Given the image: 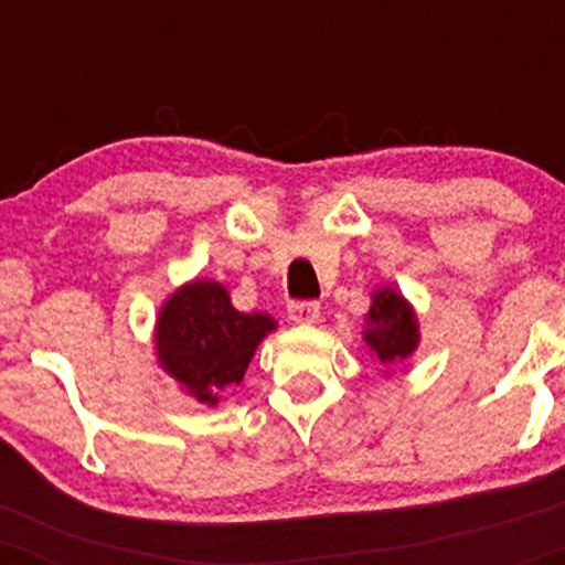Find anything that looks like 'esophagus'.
<instances>
[{
	"instance_id": "esophagus-1",
	"label": "esophagus",
	"mask_w": 565,
	"mask_h": 565,
	"mask_svg": "<svg viewBox=\"0 0 565 565\" xmlns=\"http://www.w3.org/2000/svg\"><path fill=\"white\" fill-rule=\"evenodd\" d=\"M289 319L295 323H316L321 316V305L319 302H308V300H295L287 305Z\"/></svg>"
}]
</instances>
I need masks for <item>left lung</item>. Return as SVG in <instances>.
Segmentation results:
<instances>
[{
  "mask_svg": "<svg viewBox=\"0 0 565 565\" xmlns=\"http://www.w3.org/2000/svg\"><path fill=\"white\" fill-rule=\"evenodd\" d=\"M364 342L372 359L387 374L406 359H412L414 350L419 348V321L414 305L391 284L372 291Z\"/></svg>",
  "mask_w": 565,
  "mask_h": 565,
  "instance_id": "obj_1",
  "label": "left lung"
}]
</instances>
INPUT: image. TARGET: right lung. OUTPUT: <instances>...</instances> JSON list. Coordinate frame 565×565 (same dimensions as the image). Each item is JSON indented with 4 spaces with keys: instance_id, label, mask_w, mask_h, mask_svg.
I'll use <instances>...</instances> for the list:
<instances>
[{
    "instance_id": "obj_1",
    "label": "right lung",
    "mask_w": 565,
    "mask_h": 565,
    "mask_svg": "<svg viewBox=\"0 0 565 565\" xmlns=\"http://www.w3.org/2000/svg\"><path fill=\"white\" fill-rule=\"evenodd\" d=\"M276 327L274 316L233 308L231 291L215 278H193L159 308L157 364L199 404L217 406L242 385L257 345Z\"/></svg>"
}]
</instances>
